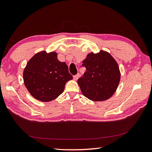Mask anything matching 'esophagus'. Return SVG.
Returning <instances> with one entry per match:
<instances>
[{
    "instance_id": "obj_1",
    "label": "esophagus",
    "mask_w": 152,
    "mask_h": 152,
    "mask_svg": "<svg viewBox=\"0 0 152 152\" xmlns=\"http://www.w3.org/2000/svg\"><path fill=\"white\" fill-rule=\"evenodd\" d=\"M79 74H77V75L73 76V79H74L75 80H77L78 79H79Z\"/></svg>"
}]
</instances>
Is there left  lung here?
Wrapping results in <instances>:
<instances>
[{"label":"left lung","mask_w":152,"mask_h":152,"mask_svg":"<svg viewBox=\"0 0 152 152\" xmlns=\"http://www.w3.org/2000/svg\"><path fill=\"white\" fill-rule=\"evenodd\" d=\"M86 68L84 76L78 79L81 92L92 101H104L116 92L120 81L119 66L109 52L100 50L89 53L83 61Z\"/></svg>","instance_id":"8db88e82"}]
</instances>
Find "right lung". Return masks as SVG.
<instances>
[{
	"label": "right lung",
	"instance_id": "add662e5",
	"mask_svg": "<svg viewBox=\"0 0 152 152\" xmlns=\"http://www.w3.org/2000/svg\"><path fill=\"white\" fill-rule=\"evenodd\" d=\"M25 86L36 100L50 102L64 89L65 84L73 79L66 63L57 59L56 52L45 50L36 53L28 61L23 69Z\"/></svg>",
	"mask_w": 152,
	"mask_h": 152
}]
</instances>
